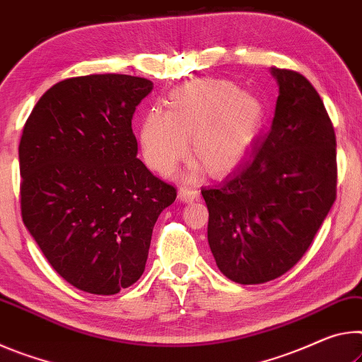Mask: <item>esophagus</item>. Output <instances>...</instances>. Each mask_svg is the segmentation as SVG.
I'll list each match as a JSON object with an SVG mask.
<instances>
[{
    "instance_id": "1",
    "label": "esophagus",
    "mask_w": 362,
    "mask_h": 362,
    "mask_svg": "<svg viewBox=\"0 0 362 362\" xmlns=\"http://www.w3.org/2000/svg\"><path fill=\"white\" fill-rule=\"evenodd\" d=\"M177 197H180L182 202H192V200H197L200 197V191L187 186H181L180 191H177Z\"/></svg>"
}]
</instances>
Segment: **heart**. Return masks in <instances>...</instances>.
Returning a JSON list of instances; mask_svg holds the SVG:
<instances>
[{
  "instance_id": "1",
  "label": "heart",
  "mask_w": 362,
  "mask_h": 362,
  "mask_svg": "<svg viewBox=\"0 0 362 362\" xmlns=\"http://www.w3.org/2000/svg\"><path fill=\"white\" fill-rule=\"evenodd\" d=\"M262 104L226 80H199L171 91L167 112L152 109L141 123V152L147 167L168 175L191 152L210 173L240 162L257 136Z\"/></svg>"
}]
</instances>
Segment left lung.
<instances>
[{
	"mask_svg": "<svg viewBox=\"0 0 362 362\" xmlns=\"http://www.w3.org/2000/svg\"><path fill=\"white\" fill-rule=\"evenodd\" d=\"M271 74L279 96L269 132L248 162L202 189L218 268L245 286L292 269L337 197V141L321 96L295 70Z\"/></svg>",
	"mask_w": 362,
	"mask_h": 362,
	"instance_id": "obj_1",
	"label": "left lung"
}]
</instances>
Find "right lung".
Returning a JSON list of instances; mask_svg holds the SVG:
<instances>
[{
  "label": "right lung",
  "instance_id": "1",
  "mask_svg": "<svg viewBox=\"0 0 362 362\" xmlns=\"http://www.w3.org/2000/svg\"><path fill=\"white\" fill-rule=\"evenodd\" d=\"M147 78L120 74L56 83L19 144L22 221L74 287L114 295L139 279L157 218L176 189L136 157L132 128Z\"/></svg>",
  "mask_w": 362,
  "mask_h": 362
}]
</instances>
